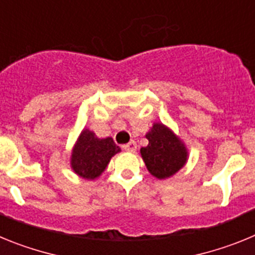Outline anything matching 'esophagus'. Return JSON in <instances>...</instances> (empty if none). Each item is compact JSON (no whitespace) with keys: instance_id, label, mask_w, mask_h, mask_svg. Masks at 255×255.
I'll return each mask as SVG.
<instances>
[{"instance_id":"obj_1","label":"esophagus","mask_w":255,"mask_h":255,"mask_svg":"<svg viewBox=\"0 0 255 255\" xmlns=\"http://www.w3.org/2000/svg\"><path fill=\"white\" fill-rule=\"evenodd\" d=\"M123 148L125 150H128V152H134V150L136 149V143H135L134 140H131L128 144H125V145H123Z\"/></svg>"}]
</instances>
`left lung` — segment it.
<instances>
[{"mask_svg": "<svg viewBox=\"0 0 255 255\" xmlns=\"http://www.w3.org/2000/svg\"><path fill=\"white\" fill-rule=\"evenodd\" d=\"M145 138L149 143L140 148V154L147 170L155 179H170L185 166L189 158L188 148L168 126L154 123Z\"/></svg>", "mask_w": 255, "mask_h": 255, "instance_id": "left-lung-1", "label": "left lung"}]
</instances>
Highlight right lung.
<instances>
[{
  "label": "right lung",
  "instance_id": "obj_1",
  "mask_svg": "<svg viewBox=\"0 0 255 255\" xmlns=\"http://www.w3.org/2000/svg\"><path fill=\"white\" fill-rule=\"evenodd\" d=\"M121 152L112 138L101 139L96 132L83 129L71 150L70 166L78 176L85 180L100 177L115 154Z\"/></svg>",
  "mask_w": 255,
  "mask_h": 255
}]
</instances>
